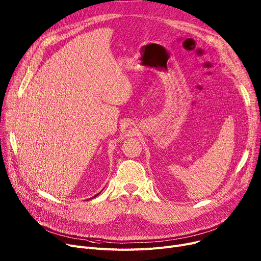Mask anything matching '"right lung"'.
I'll return each instance as SVG.
<instances>
[{
  "label": "right lung",
  "mask_w": 261,
  "mask_h": 261,
  "mask_svg": "<svg viewBox=\"0 0 261 261\" xmlns=\"http://www.w3.org/2000/svg\"><path fill=\"white\" fill-rule=\"evenodd\" d=\"M98 195H99V194H98Z\"/></svg>",
  "instance_id": "right-lung-1"
}]
</instances>
